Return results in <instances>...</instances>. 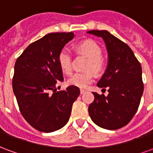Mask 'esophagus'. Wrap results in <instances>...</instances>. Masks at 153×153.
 <instances>
[{
	"mask_svg": "<svg viewBox=\"0 0 153 153\" xmlns=\"http://www.w3.org/2000/svg\"><path fill=\"white\" fill-rule=\"evenodd\" d=\"M85 92H86V90L85 89H80V93H81V94H83Z\"/></svg>",
	"mask_w": 153,
	"mask_h": 153,
	"instance_id": "1",
	"label": "esophagus"
}]
</instances>
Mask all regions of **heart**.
<instances>
[{"label":"heart","instance_id":"1","mask_svg":"<svg viewBox=\"0 0 153 153\" xmlns=\"http://www.w3.org/2000/svg\"><path fill=\"white\" fill-rule=\"evenodd\" d=\"M75 50L78 53L83 54L88 58L86 68L92 70L97 74H102L106 68V62L102 56V50L96 42L93 40L83 41L76 45ZM60 68L65 74H70L72 72V57L70 51L67 48L60 51L57 56ZM93 81V74L92 71L78 72L74 74L68 80L71 86L78 88H86Z\"/></svg>","mask_w":153,"mask_h":153}]
</instances>
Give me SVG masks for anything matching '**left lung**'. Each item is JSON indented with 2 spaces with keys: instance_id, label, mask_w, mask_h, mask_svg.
Listing matches in <instances>:
<instances>
[{
  "instance_id": "8db88e82",
  "label": "left lung",
  "mask_w": 153,
  "mask_h": 153,
  "mask_svg": "<svg viewBox=\"0 0 153 153\" xmlns=\"http://www.w3.org/2000/svg\"><path fill=\"white\" fill-rule=\"evenodd\" d=\"M88 33L102 38L108 53L105 73L97 83L99 88H107L108 95L93 93L94 101L88 113L97 125L115 130L124 127L138 111L143 83L142 67L130 47L106 30H92Z\"/></svg>"
}]
</instances>
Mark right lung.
Segmentation results:
<instances>
[{
	"label": "right lung",
	"mask_w": 153,
	"mask_h": 153,
	"mask_svg": "<svg viewBox=\"0 0 153 153\" xmlns=\"http://www.w3.org/2000/svg\"><path fill=\"white\" fill-rule=\"evenodd\" d=\"M74 37L72 32L48 33L30 44L15 62L13 92L22 115L38 131L64 127L79 95L78 87L59 92L56 87L64 80L58 54Z\"/></svg>",
	"instance_id": "1"
}]
</instances>
